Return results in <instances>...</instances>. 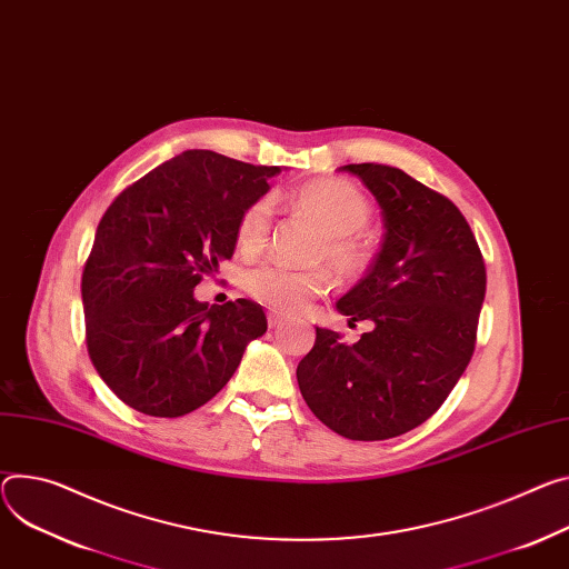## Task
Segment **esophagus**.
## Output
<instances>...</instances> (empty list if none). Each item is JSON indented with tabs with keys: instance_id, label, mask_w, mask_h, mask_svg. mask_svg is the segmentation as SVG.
I'll list each match as a JSON object with an SVG mask.
<instances>
[{
	"instance_id": "34e87169",
	"label": "esophagus",
	"mask_w": 569,
	"mask_h": 569,
	"mask_svg": "<svg viewBox=\"0 0 569 569\" xmlns=\"http://www.w3.org/2000/svg\"><path fill=\"white\" fill-rule=\"evenodd\" d=\"M283 322H286V316H283V313H277V311H270V313H268V325H270V329H279V327H283Z\"/></svg>"
}]
</instances>
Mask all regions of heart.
<instances>
[{
    "mask_svg": "<svg viewBox=\"0 0 569 569\" xmlns=\"http://www.w3.org/2000/svg\"><path fill=\"white\" fill-rule=\"evenodd\" d=\"M295 206L311 216L325 231L327 242L320 258H329L333 270L353 277L368 263V249L358 231L370 220L368 197L347 181H318L295 194ZM272 224V203L256 199L240 213L236 224V244L244 256L263 251ZM331 274L325 268L292 270L281 263H261L242 274V288L249 297L277 311H299L313 297L327 292Z\"/></svg>",
    "mask_w": 569,
    "mask_h": 569,
    "instance_id": "obj_1",
    "label": "heart"
}]
</instances>
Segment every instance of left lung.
<instances>
[{"label": "left lung", "mask_w": 569, "mask_h": 569, "mask_svg": "<svg viewBox=\"0 0 569 569\" xmlns=\"http://www.w3.org/2000/svg\"><path fill=\"white\" fill-rule=\"evenodd\" d=\"M375 194L383 240L336 308L372 331L345 345L316 327L297 366L308 408L349 440H388L427 422L468 368L486 297L477 238L456 206L399 168L342 166Z\"/></svg>", "instance_id": "1"}]
</instances>
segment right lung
Segmentation results:
<instances>
[{
	"label": "right lung",
	"instance_id": "obj_1",
	"mask_svg": "<svg viewBox=\"0 0 569 569\" xmlns=\"http://www.w3.org/2000/svg\"><path fill=\"white\" fill-rule=\"evenodd\" d=\"M279 172L188 149L107 209L81 277L86 342L99 377L127 406L151 418L192 412L268 331L261 303L209 306L192 290L233 256L240 213Z\"/></svg>",
	"mask_w": 569,
	"mask_h": 569
}]
</instances>
